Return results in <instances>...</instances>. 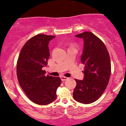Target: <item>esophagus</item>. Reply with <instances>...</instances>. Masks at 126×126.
Instances as JSON below:
<instances>
[{"label":"esophagus","instance_id":"34e87169","mask_svg":"<svg viewBox=\"0 0 126 126\" xmlns=\"http://www.w3.org/2000/svg\"><path fill=\"white\" fill-rule=\"evenodd\" d=\"M60 78H61V79H62V81H64L67 80V79H68V78L64 77V76H61Z\"/></svg>","mask_w":126,"mask_h":126}]
</instances>
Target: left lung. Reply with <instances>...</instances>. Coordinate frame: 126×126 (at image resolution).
<instances>
[{
	"mask_svg": "<svg viewBox=\"0 0 126 126\" xmlns=\"http://www.w3.org/2000/svg\"><path fill=\"white\" fill-rule=\"evenodd\" d=\"M83 40L81 62L84 65L83 80L75 79L73 98L83 104H91L104 93L111 75V62L105 45L90 32L75 35Z\"/></svg>",
	"mask_w": 126,
	"mask_h": 126,
	"instance_id": "obj_1",
	"label": "left lung"
}]
</instances>
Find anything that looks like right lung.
<instances>
[{"mask_svg": "<svg viewBox=\"0 0 126 126\" xmlns=\"http://www.w3.org/2000/svg\"><path fill=\"white\" fill-rule=\"evenodd\" d=\"M55 36L38 34L26 42L17 64V73L21 88L30 100L47 105L56 99V90L62 81L59 77L45 76L43 67L50 57L49 42Z\"/></svg>", "mask_w": 126, "mask_h": 126, "instance_id": "add662e5", "label": "right lung"}]
</instances>
